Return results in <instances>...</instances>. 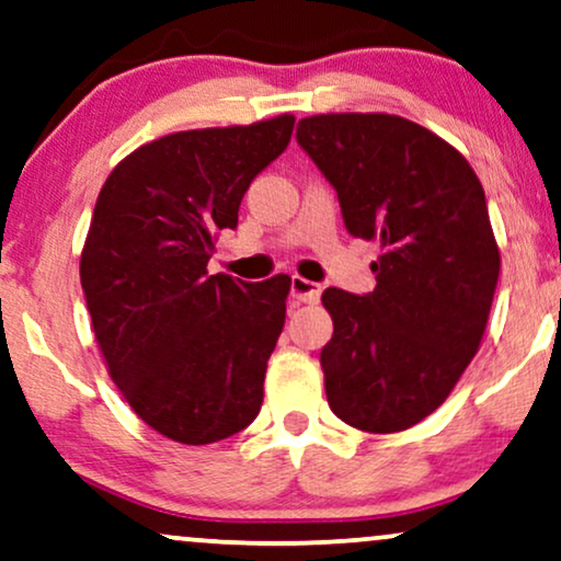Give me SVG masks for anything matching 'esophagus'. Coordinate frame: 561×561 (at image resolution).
I'll return each instance as SVG.
<instances>
[{"label": "esophagus", "mask_w": 561, "mask_h": 561, "mask_svg": "<svg viewBox=\"0 0 561 561\" xmlns=\"http://www.w3.org/2000/svg\"><path fill=\"white\" fill-rule=\"evenodd\" d=\"M289 293L297 302H318L321 300V285H316V282L305 279V276H293V285H289Z\"/></svg>", "instance_id": "esophagus-1"}]
</instances>
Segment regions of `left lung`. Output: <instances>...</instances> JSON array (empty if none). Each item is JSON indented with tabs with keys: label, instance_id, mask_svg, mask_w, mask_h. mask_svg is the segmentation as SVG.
<instances>
[{
	"label": "left lung",
	"instance_id": "obj_1",
	"mask_svg": "<svg viewBox=\"0 0 561 561\" xmlns=\"http://www.w3.org/2000/svg\"><path fill=\"white\" fill-rule=\"evenodd\" d=\"M297 141L336 188L346 230L378 240L367 295L329 287V407L352 427H414L448 399L484 336L500 248L484 188L456 147L391 113H321Z\"/></svg>",
	"mask_w": 561,
	"mask_h": 561
}]
</instances>
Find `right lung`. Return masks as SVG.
<instances>
[{"label": "right lung", "mask_w": 561, "mask_h": 561, "mask_svg": "<svg viewBox=\"0 0 561 561\" xmlns=\"http://www.w3.org/2000/svg\"><path fill=\"white\" fill-rule=\"evenodd\" d=\"M293 126L282 113L168 134L126 154L98 194L80 259L92 331L134 414L175 443H217L259 416L293 279L251 285L207 264Z\"/></svg>", "instance_id": "1"}]
</instances>
